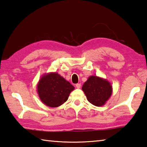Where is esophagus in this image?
<instances>
[{
    "label": "esophagus",
    "mask_w": 147,
    "mask_h": 147,
    "mask_svg": "<svg viewBox=\"0 0 147 147\" xmlns=\"http://www.w3.org/2000/svg\"><path fill=\"white\" fill-rule=\"evenodd\" d=\"M81 84L80 83H78V84H76V88H81Z\"/></svg>",
    "instance_id": "1"
}]
</instances>
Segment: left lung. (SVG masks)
I'll list each match as a JSON object with an SVG mask.
<instances>
[{
    "instance_id": "obj_1",
    "label": "left lung",
    "mask_w": 147,
    "mask_h": 147,
    "mask_svg": "<svg viewBox=\"0 0 147 147\" xmlns=\"http://www.w3.org/2000/svg\"><path fill=\"white\" fill-rule=\"evenodd\" d=\"M88 101L96 107L106 103L112 94V86L107 79L91 76L82 86Z\"/></svg>"
}]
</instances>
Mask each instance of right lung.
<instances>
[{
	"label": "right lung",
	"instance_id": "1",
	"mask_svg": "<svg viewBox=\"0 0 147 147\" xmlns=\"http://www.w3.org/2000/svg\"><path fill=\"white\" fill-rule=\"evenodd\" d=\"M74 88V86L57 72L45 74L37 85L40 101L51 108L58 107L64 103Z\"/></svg>",
	"mask_w": 147,
	"mask_h": 147
}]
</instances>
